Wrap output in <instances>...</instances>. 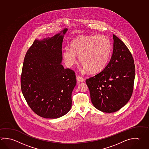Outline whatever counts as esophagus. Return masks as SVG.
Instances as JSON below:
<instances>
[{
	"label": "esophagus",
	"instance_id": "34e87169",
	"mask_svg": "<svg viewBox=\"0 0 149 149\" xmlns=\"http://www.w3.org/2000/svg\"><path fill=\"white\" fill-rule=\"evenodd\" d=\"M76 79H77V81H81V82L84 81V78H83L82 77H81L80 76L78 75L76 76Z\"/></svg>",
	"mask_w": 149,
	"mask_h": 149
}]
</instances>
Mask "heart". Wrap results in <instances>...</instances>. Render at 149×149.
Listing matches in <instances>:
<instances>
[{
  "mask_svg": "<svg viewBox=\"0 0 149 149\" xmlns=\"http://www.w3.org/2000/svg\"><path fill=\"white\" fill-rule=\"evenodd\" d=\"M112 50L109 39L104 35L81 36L71 42V49L63 52L66 65L71 67L76 61V55L83 69L91 73H97L106 67Z\"/></svg>",
  "mask_w": 149,
  "mask_h": 149,
  "instance_id": "obj_1",
  "label": "heart"
}]
</instances>
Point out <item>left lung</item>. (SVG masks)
<instances>
[{
  "mask_svg": "<svg viewBox=\"0 0 149 149\" xmlns=\"http://www.w3.org/2000/svg\"><path fill=\"white\" fill-rule=\"evenodd\" d=\"M113 49L104 70L86 80L91 102L102 112L111 113L130 99L135 78L133 57L125 44L113 34Z\"/></svg>",
  "mask_w": 149,
  "mask_h": 149,
  "instance_id": "obj_1",
  "label": "left lung"
}]
</instances>
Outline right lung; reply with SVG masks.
Masks as SVG:
<instances>
[{"label": "right lung", "mask_w": 149, "mask_h": 149, "mask_svg": "<svg viewBox=\"0 0 149 149\" xmlns=\"http://www.w3.org/2000/svg\"><path fill=\"white\" fill-rule=\"evenodd\" d=\"M68 30L51 38L35 40L24 58L22 93L29 107L41 117H62L72 107L75 74L61 64L62 42Z\"/></svg>", "instance_id": "add662e5"}]
</instances>
